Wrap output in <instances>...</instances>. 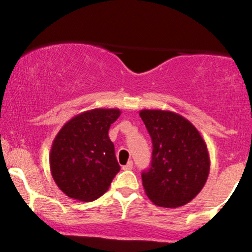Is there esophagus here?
Masks as SVG:
<instances>
[{
  "instance_id": "esophagus-1",
  "label": "esophagus",
  "mask_w": 252,
  "mask_h": 252,
  "mask_svg": "<svg viewBox=\"0 0 252 252\" xmlns=\"http://www.w3.org/2000/svg\"><path fill=\"white\" fill-rule=\"evenodd\" d=\"M132 168H134V163H132V161H129V162L126 163V166L122 167L123 170H131Z\"/></svg>"
}]
</instances>
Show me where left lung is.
I'll list each match as a JSON object with an SVG mask.
<instances>
[{"label":"left lung","mask_w":252,"mask_h":252,"mask_svg":"<svg viewBox=\"0 0 252 252\" xmlns=\"http://www.w3.org/2000/svg\"><path fill=\"white\" fill-rule=\"evenodd\" d=\"M140 117L153 142L152 164L142 173L144 192L158 206H184L209 178L206 143L198 129L175 112L141 110Z\"/></svg>","instance_id":"obj_1"}]
</instances>
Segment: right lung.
Listing matches in <instances>:
<instances>
[{"instance_id":"obj_1","label":"right lung","mask_w":252,"mask_h":252,"mask_svg":"<svg viewBox=\"0 0 252 252\" xmlns=\"http://www.w3.org/2000/svg\"><path fill=\"white\" fill-rule=\"evenodd\" d=\"M120 109L82 112L59 130L50 153V167L57 186L72 199L92 201L111 185L121 167L109 138L110 126Z\"/></svg>"}]
</instances>
